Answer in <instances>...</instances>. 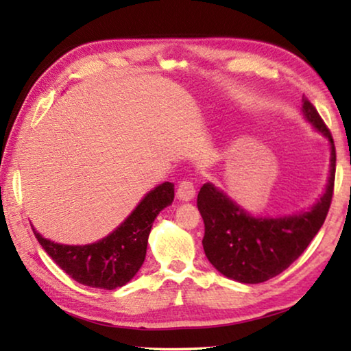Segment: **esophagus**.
<instances>
[{
    "mask_svg": "<svg viewBox=\"0 0 351 351\" xmlns=\"http://www.w3.org/2000/svg\"><path fill=\"white\" fill-rule=\"evenodd\" d=\"M176 197L180 201H184V203H189L195 198V186L193 182L190 181H182L180 186H178V192Z\"/></svg>",
    "mask_w": 351,
    "mask_h": 351,
    "instance_id": "obj_1",
    "label": "esophagus"
}]
</instances>
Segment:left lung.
I'll return each instance as SVG.
<instances>
[{
    "mask_svg": "<svg viewBox=\"0 0 351 351\" xmlns=\"http://www.w3.org/2000/svg\"><path fill=\"white\" fill-rule=\"evenodd\" d=\"M302 112L314 132L330 144L328 181L310 209L291 215L257 217L215 184L206 182L198 192V210L206 228V257L218 272L235 282L261 283L280 274L300 257L328 213L336 171L335 142L310 100L304 99Z\"/></svg>",
    "mask_w": 351,
    "mask_h": 351,
    "instance_id": "1",
    "label": "left lung"
}]
</instances>
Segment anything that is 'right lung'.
Wrapping results in <instances>:
<instances>
[{
	"instance_id": "add662e5",
	"label": "right lung",
	"mask_w": 351,
	"mask_h": 351,
	"mask_svg": "<svg viewBox=\"0 0 351 351\" xmlns=\"http://www.w3.org/2000/svg\"><path fill=\"white\" fill-rule=\"evenodd\" d=\"M173 184H159L111 234L90 245L51 241L31 226L47 255L75 282L91 288L116 289L127 285L141 269L154 218L173 203Z\"/></svg>"
}]
</instances>
